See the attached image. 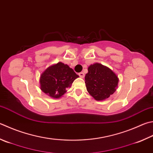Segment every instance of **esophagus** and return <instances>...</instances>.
I'll use <instances>...</instances> for the list:
<instances>
[{
	"label": "esophagus",
	"instance_id": "1",
	"mask_svg": "<svg viewBox=\"0 0 153 153\" xmlns=\"http://www.w3.org/2000/svg\"><path fill=\"white\" fill-rule=\"evenodd\" d=\"M79 75L80 76V77H81V78H84L85 77V74H84V73H83V72H81V73H79Z\"/></svg>",
	"mask_w": 153,
	"mask_h": 153
}]
</instances>
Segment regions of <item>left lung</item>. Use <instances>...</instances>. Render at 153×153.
<instances>
[{
	"instance_id": "left-lung-1",
	"label": "left lung",
	"mask_w": 153,
	"mask_h": 153,
	"mask_svg": "<svg viewBox=\"0 0 153 153\" xmlns=\"http://www.w3.org/2000/svg\"><path fill=\"white\" fill-rule=\"evenodd\" d=\"M119 79L110 68L99 63L91 65L85 75L86 90L97 100L107 99L117 87Z\"/></svg>"
}]
</instances>
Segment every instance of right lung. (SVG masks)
Listing matches in <instances>:
<instances>
[{
	"label": "right lung",
	"mask_w": 153,
	"mask_h": 153,
	"mask_svg": "<svg viewBox=\"0 0 153 153\" xmlns=\"http://www.w3.org/2000/svg\"><path fill=\"white\" fill-rule=\"evenodd\" d=\"M78 77L68 65L58 62L47 68L41 74V89L48 96L57 99L67 92V88Z\"/></svg>",
	"instance_id": "1"
}]
</instances>
